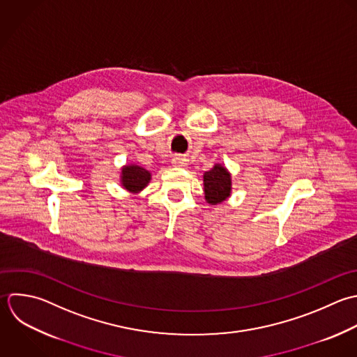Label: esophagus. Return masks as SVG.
Instances as JSON below:
<instances>
[{
  "label": "esophagus",
  "mask_w": 357,
  "mask_h": 357,
  "mask_svg": "<svg viewBox=\"0 0 357 357\" xmlns=\"http://www.w3.org/2000/svg\"><path fill=\"white\" fill-rule=\"evenodd\" d=\"M172 165L178 167V168H185L188 167V160L183 157H174L172 158Z\"/></svg>",
  "instance_id": "34e87169"
}]
</instances>
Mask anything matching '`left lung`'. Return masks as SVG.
I'll list each match as a JSON object with an SVG mask.
<instances>
[{
	"label": "left lung",
	"instance_id": "1",
	"mask_svg": "<svg viewBox=\"0 0 357 357\" xmlns=\"http://www.w3.org/2000/svg\"><path fill=\"white\" fill-rule=\"evenodd\" d=\"M203 182L204 197L208 204H220L231 196L232 178L229 171L224 165L215 164L210 171L204 172Z\"/></svg>",
	"mask_w": 357,
	"mask_h": 357
}]
</instances>
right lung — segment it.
<instances>
[{"label": "right lung", "instance_id": "add662e5", "mask_svg": "<svg viewBox=\"0 0 357 357\" xmlns=\"http://www.w3.org/2000/svg\"><path fill=\"white\" fill-rule=\"evenodd\" d=\"M151 174L140 165L129 164L123 165L121 171V185L129 193H140L150 182Z\"/></svg>", "mask_w": 357, "mask_h": 357}]
</instances>
